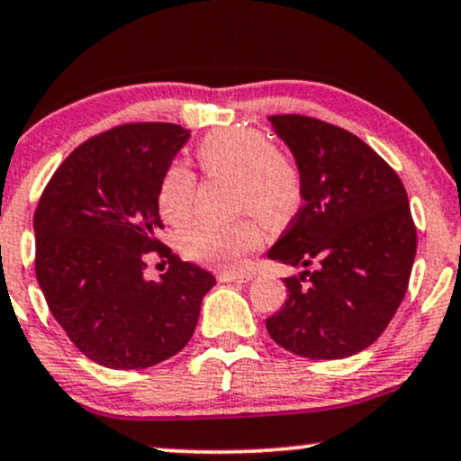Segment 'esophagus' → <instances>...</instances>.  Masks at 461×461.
Here are the masks:
<instances>
[{"instance_id":"obj_1","label":"esophagus","mask_w":461,"mask_h":461,"mask_svg":"<svg viewBox=\"0 0 461 461\" xmlns=\"http://www.w3.org/2000/svg\"><path fill=\"white\" fill-rule=\"evenodd\" d=\"M254 277L252 271H221L220 282H249Z\"/></svg>"}]
</instances>
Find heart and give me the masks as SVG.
<instances>
[{
	"label": "heart",
	"instance_id": "b5f03b06",
	"mask_svg": "<svg viewBox=\"0 0 461 461\" xmlns=\"http://www.w3.org/2000/svg\"><path fill=\"white\" fill-rule=\"evenodd\" d=\"M196 162L209 177H230L232 204L271 226H284L301 212L305 198L299 164L258 130H220L204 136ZM196 177L184 164L164 173L158 209L168 224H184L194 212ZM265 232L254 215L232 221H198L181 237L190 258L218 267H240L248 254L263 246Z\"/></svg>",
	"mask_w": 461,
	"mask_h": 461
}]
</instances>
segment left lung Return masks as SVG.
Returning a JSON list of instances; mask_svg holds the SVG:
<instances>
[{
    "instance_id": "1",
    "label": "left lung",
    "mask_w": 461,
    "mask_h": 461,
    "mask_svg": "<svg viewBox=\"0 0 461 461\" xmlns=\"http://www.w3.org/2000/svg\"><path fill=\"white\" fill-rule=\"evenodd\" d=\"M303 173L305 198L267 257L299 267L284 308L267 318L282 348L344 359L380 338L408 291L417 229L406 187L348 130L305 115H271Z\"/></svg>"
}]
</instances>
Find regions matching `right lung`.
I'll return each mask as SVG.
<instances>
[{
    "mask_svg": "<svg viewBox=\"0 0 461 461\" xmlns=\"http://www.w3.org/2000/svg\"><path fill=\"white\" fill-rule=\"evenodd\" d=\"M190 139L177 123H123L78 145L40 196L36 277L50 314L87 359L143 369L190 342L215 277L158 240L164 173ZM169 260L160 281L144 258Z\"/></svg>",
    "mask_w": 461,
    "mask_h": 461,
    "instance_id": "obj_1",
    "label": "right lung"
}]
</instances>
